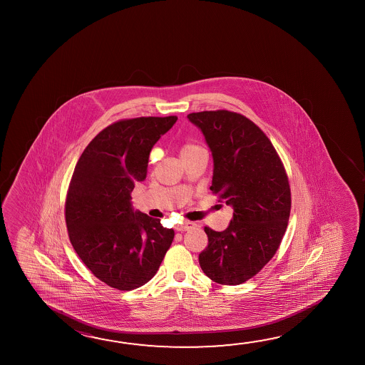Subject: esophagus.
Instances as JSON below:
<instances>
[{
    "label": "esophagus",
    "instance_id": "34e87169",
    "mask_svg": "<svg viewBox=\"0 0 365 365\" xmlns=\"http://www.w3.org/2000/svg\"><path fill=\"white\" fill-rule=\"evenodd\" d=\"M196 227H197V224H195V222H192V221H187L185 224H180V225H177L175 229H177L178 232H187V230H191V229Z\"/></svg>",
    "mask_w": 365,
    "mask_h": 365
}]
</instances>
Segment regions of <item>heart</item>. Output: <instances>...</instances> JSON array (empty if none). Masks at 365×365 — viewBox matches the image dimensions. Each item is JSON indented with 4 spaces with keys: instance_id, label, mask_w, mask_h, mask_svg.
<instances>
[{
    "instance_id": "1",
    "label": "heart",
    "mask_w": 365,
    "mask_h": 365,
    "mask_svg": "<svg viewBox=\"0 0 365 365\" xmlns=\"http://www.w3.org/2000/svg\"><path fill=\"white\" fill-rule=\"evenodd\" d=\"M203 151L202 148L200 145L196 144H185L180 150V158H185V156L193 155L196 153Z\"/></svg>"
}]
</instances>
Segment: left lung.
I'll return each instance as SVG.
<instances>
[{
    "instance_id": "left-lung-1",
    "label": "left lung",
    "mask_w": 365,
    "mask_h": 365,
    "mask_svg": "<svg viewBox=\"0 0 365 365\" xmlns=\"http://www.w3.org/2000/svg\"><path fill=\"white\" fill-rule=\"evenodd\" d=\"M187 118L202 131L214 159L210 190L234 210L224 232L205 227L200 256L205 275L240 285L274 257L287 230L292 193L285 168L262 130L245 115L205 110Z\"/></svg>"
}]
</instances>
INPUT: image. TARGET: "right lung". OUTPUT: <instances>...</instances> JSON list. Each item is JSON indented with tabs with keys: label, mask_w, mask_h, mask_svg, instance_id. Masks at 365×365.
<instances>
[{
	"label": "right lung",
	"mask_w": 365,
	"mask_h": 365,
	"mask_svg": "<svg viewBox=\"0 0 365 365\" xmlns=\"http://www.w3.org/2000/svg\"><path fill=\"white\" fill-rule=\"evenodd\" d=\"M175 115L114 122L90 141L67 191L65 216L72 247L99 280L133 290L151 280L174 238L132 207L131 192L148 173L150 151Z\"/></svg>",
	"instance_id": "right-lung-1"
}]
</instances>
